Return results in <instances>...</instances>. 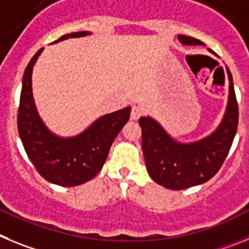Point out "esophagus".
I'll use <instances>...</instances> for the list:
<instances>
[{
	"label": "esophagus",
	"instance_id": "obj_1",
	"mask_svg": "<svg viewBox=\"0 0 249 249\" xmlns=\"http://www.w3.org/2000/svg\"><path fill=\"white\" fill-rule=\"evenodd\" d=\"M142 115V110H141L139 107H135L134 105L133 108H131V114H130V116H131V119L133 120H138L140 116Z\"/></svg>",
	"mask_w": 249,
	"mask_h": 249
}]
</instances>
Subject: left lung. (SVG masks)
Listing matches in <instances>:
<instances>
[{
  "mask_svg": "<svg viewBox=\"0 0 249 249\" xmlns=\"http://www.w3.org/2000/svg\"><path fill=\"white\" fill-rule=\"evenodd\" d=\"M183 46H205L189 36L178 35ZM211 52V51H210ZM228 74V102L222 122L210 135L192 141L180 142L166 133L151 116H141V147L150 178L170 190H183L201 185L213 178L227 158L238 126V104L233 80Z\"/></svg>",
  "mask_w": 249,
  "mask_h": 249,
  "instance_id": "8db88e82",
  "label": "left lung"
}]
</instances>
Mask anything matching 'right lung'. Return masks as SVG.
<instances>
[{
	"instance_id": "obj_1",
	"label": "right lung",
	"mask_w": 249,
	"mask_h": 249,
	"mask_svg": "<svg viewBox=\"0 0 249 249\" xmlns=\"http://www.w3.org/2000/svg\"><path fill=\"white\" fill-rule=\"evenodd\" d=\"M88 35L91 32L68 33L54 43ZM42 52L43 48L33 55L24 71L17 116L18 134L27 155L42 178L54 185L73 187L91 180L102 170L113 141L129 120L131 108L105 114L71 138L53 134L38 114L32 94L33 66Z\"/></svg>"
}]
</instances>
